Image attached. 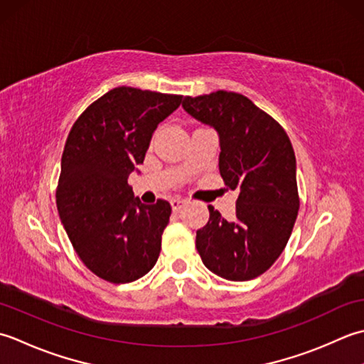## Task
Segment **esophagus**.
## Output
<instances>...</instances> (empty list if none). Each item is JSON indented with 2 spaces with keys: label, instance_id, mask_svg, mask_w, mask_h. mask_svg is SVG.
<instances>
[{
  "label": "esophagus",
  "instance_id": "1",
  "mask_svg": "<svg viewBox=\"0 0 364 364\" xmlns=\"http://www.w3.org/2000/svg\"><path fill=\"white\" fill-rule=\"evenodd\" d=\"M185 199H181V198H174V199H171V207H173V210H179V209H182V207L185 205Z\"/></svg>",
  "mask_w": 364,
  "mask_h": 364
}]
</instances>
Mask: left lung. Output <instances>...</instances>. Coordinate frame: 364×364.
Listing matches in <instances>:
<instances>
[{
	"label": "left lung",
	"instance_id": "left-lung-1",
	"mask_svg": "<svg viewBox=\"0 0 364 364\" xmlns=\"http://www.w3.org/2000/svg\"><path fill=\"white\" fill-rule=\"evenodd\" d=\"M183 109L220 136V174L239 191L235 218L209 205L210 218L196 231L204 265L229 281L262 275L283 253L299 213L295 154L284 129L237 92L185 97Z\"/></svg>",
	"mask_w": 364,
	"mask_h": 364
}]
</instances>
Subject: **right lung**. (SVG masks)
Segmentation results:
<instances>
[{"label":"right lung","instance_id":"1","mask_svg":"<svg viewBox=\"0 0 364 364\" xmlns=\"http://www.w3.org/2000/svg\"><path fill=\"white\" fill-rule=\"evenodd\" d=\"M181 103L182 95L114 87L80 114L65 141L59 218L83 264L109 283H132L159 259L171 205L143 204L127 181L157 125Z\"/></svg>","mask_w":364,"mask_h":364}]
</instances>
